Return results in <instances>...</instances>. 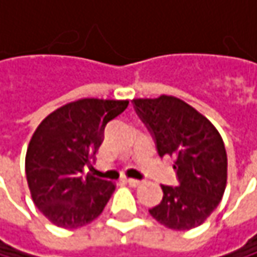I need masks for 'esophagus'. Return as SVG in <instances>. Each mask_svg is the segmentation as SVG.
I'll use <instances>...</instances> for the list:
<instances>
[{
  "label": "esophagus",
  "mask_w": 257,
  "mask_h": 257,
  "mask_svg": "<svg viewBox=\"0 0 257 257\" xmlns=\"http://www.w3.org/2000/svg\"><path fill=\"white\" fill-rule=\"evenodd\" d=\"M126 183H128L129 186H132V187H138V186L141 184V181H140V180H135V179H128L126 180Z\"/></svg>",
  "instance_id": "1"
}]
</instances>
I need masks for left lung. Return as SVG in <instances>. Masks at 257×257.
I'll return each mask as SVG.
<instances>
[{"mask_svg": "<svg viewBox=\"0 0 257 257\" xmlns=\"http://www.w3.org/2000/svg\"><path fill=\"white\" fill-rule=\"evenodd\" d=\"M134 108L152 134L159 156L174 158L177 186H161L164 198L149 210L161 225L187 231L202 225L222 201L228 156L213 123L179 98L134 99Z\"/></svg>", "mask_w": 257, "mask_h": 257, "instance_id": "8db88e82", "label": "left lung"}]
</instances>
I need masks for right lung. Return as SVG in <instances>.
Here are the masks:
<instances>
[{"label": "right lung", "mask_w": 257, "mask_h": 257, "mask_svg": "<svg viewBox=\"0 0 257 257\" xmlns=\"http://www.w3.org/2000/svg\"><path fill=\"white\" fill-rule=\"evenodd\" d=\"M129 101L84 98L49 114L26 150L25 171L37 208L56 226L77 229L95 220L114 192L111 181L84 174L104 129Z\"/></svg>", "instance_id": "obj_1"}]
</instances>
